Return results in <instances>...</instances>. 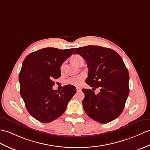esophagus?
<instances>
[{"label":"esophagus","instance_id":"1","mask_svg":"<svg viewBox=\"0 0 150 150\" xmlns=\"http://www.w3.org/2000/svg\"><path fill=\"white\" fill-rule=\"evenodd\" d=\"M76 91H78V92L81 91V88H78V87H76Z\"/></svg>","mask_w":150,"mask_h":150}]
</instances>
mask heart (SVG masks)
Instances as JSON below:
<instances>
[{"label":"heart","instance_id":"b5f03b06","mask_svg":"<svg viewBox=\"0 0 150 150\" xmlns=\"http://www.w3.org/2000/svg\"><path fill=\"white\" fill-rule=\"evenodd\" d=\"M83 58L79 55H74L71 58V61L75 65H78L79 62L82 60ZM64 68V64H62L61 67V70H63ZM83 80V75H78L75 76H72V77L69 78L67 81V83L69 85H72L75 86H79L82 84Z\"/></svg>","mask_w":150,"mask_h":150}]
</instances>
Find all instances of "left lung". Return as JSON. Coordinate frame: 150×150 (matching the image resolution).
Masks as SVG:
<instances>
[{"label": "left lung", "instance_id": "left-lung-1", "mask_svg": "<svg viewBox=\"0 0 150 150\" xmlns=\"http://www.w3.org/2000/svg\"><path fill=\"white\" fill-rule=\"evenodd\" d=\"M74 54L85 59L89 69L86 82L93 89L100 88L98 95L82 89V105L91 119L107 123L123 112L129 94V74L122 58L110 48L89 45L76 48ZM94 91V90H93Z\"/></svg>", "mask_w": 150, "mask_h": 150}]
</instances>
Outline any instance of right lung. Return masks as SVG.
<instances>
[{"label": "right lung", "instance_id": "obj_1", "mask_svg": "<svg viewBox=\"0 0 150 150\" xmlns=\"http://www.w3.org/2000/svg\"><path fill=\"white\" fill-rule=\"evenodd\" d=\"M75 48L48 47L30 53L24 59L19 74L20 95L28 112L36 120L49 123L64 112L76 93L75 87L64 86L54 90V79L61 76L60 67Z\"/></svg>", "mask_w": 150, "mask_h": 150}]
</instances>
